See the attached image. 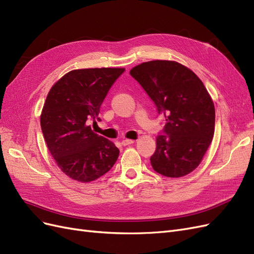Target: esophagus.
Returning a JSON list of instances; mask_svg holds the SVG:
<instances>
[{
  "label": "esophagus",
  "mask_w": 254,
  "mask_h": 254,
  "mask_svg": "<svg viewBox=\"0 0 254 254\" xmlns=\"http://www.w3.org/2000/svg\"><path fill=\"white\" fill-rule=\"evenodd\" d=\"M133 143H134V141H133V140H130V139H125V140L122 141V145H124V146L131 145V144H133Z\"/></svg>",
  "instance_id": "1"
}]
</instances>
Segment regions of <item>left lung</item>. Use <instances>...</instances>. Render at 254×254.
<instances>
[{
    "label": "left lung",
    "mask_w": 254,
    "mask_h": 254,
    "mask_svg": "<svg viewBox=\"0 0 254 254\" xmlns=\"http://www.w3.org/2000/svg\"><path fill=\"white\" fill-rule=\"evenodd\" d=\"M165 126L156 139L150 163L171 178L186 176L200 164L214 135L215 108L202 81L176 61L153 60L131 68Z\"/></svg>",
    "instance_id": "8db88e82"
}]
</instances>
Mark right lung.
I'll return each mask as SVG.
<instances>
[{"mask_svg": "<svg viewBox=\"0 0 254 254\" xmlns=\"http://www.w3.org/2000/svg\"><path fill=\"white\" fill-rule=\"evenodd\" d=\"M125 68H82L66 73L50 90L40 123L48 148L66 176L93 181L110 171L120 150L91 129L99 109Z\"/></svg>", "mask_w": 254, "mask_h": 254, "instance_id": "right-lung-1", "label": "right lung"}]
</instances>
